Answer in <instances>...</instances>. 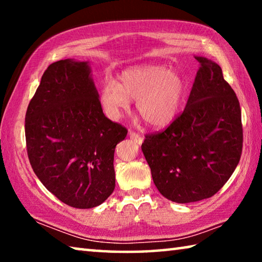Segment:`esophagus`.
I'll return each mask as SVG.
<instances>
[{
	"instance_id": "34e87169",
	"label": "esophagus",
	"mask_w": 262,
	"mask_h": 262,
	"mask_svg": "<svg viewBox=\"0 0 262 262\" xmlns=\"http://www.w3.org/2000/svg\"><path fill=\"white\" fill-rule=\"evenodd\" d=\"M129 137L132 140H134L137 144H142V142H143V137L133 130H129Z\"/></svg>"
}]
</instances>
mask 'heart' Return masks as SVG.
Instances as JSON below:
<instances>
[{
    "label": "heart",
    "mask_w": 262,
    "mask_h": 262,
    "mask_svg": "<svg viewBox=\"0 0 262 262\" xmlns=\"http://www.w3.org/2000/svg\"><path fill=\"white\" fill-rule=\"evenodd\" d=\"M186 91L185 78L176 70H168L165 66H140L122 72L119 83L106 81L99 100L105 113L118 119L129 110V99H136V112L144 121L154 128H162L179 114Z\"/></svg>",
    "instance_id": "1"
}]
</instances>
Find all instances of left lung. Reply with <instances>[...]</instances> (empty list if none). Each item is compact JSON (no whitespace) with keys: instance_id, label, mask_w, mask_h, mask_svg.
<instances>
[{"instance_id":"left-lung-1","label":"left lung","mask_w":262,"mask_h":262,"mask_svg":"<svg viewBox=\"0 0 262 262\" xmlns=\"http://www.w3.org/2000/svg\"><path fill=\"white\" fill-rule=\"evenodd\" d=\"M195 59L200 68L184 112L164 130L145 135L141 147L159 193L178 203L215 195L233 173L243 150L236 94L219 64Z\"/></svg>"}]
</instances>
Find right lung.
Returning a JSON list of instances; mask_svg holds the SVG:
<instances>
[{
  "label": "right lung",
  "instance_id": "right-lung-1",
  "mask_svg": "<svg viewBox=\"0 0 262 262\" xmlns=\"http://www.w3.org/2000/svg\"><path fill=\"white\" fill-rule=\"evenodd\" d=\"M88 62L48 66L25 115L26 150L35 176L66 205L89 209L115 187L114 150L127 128L101 108Z\"/></svg>",
  "mask_w": 262,
  "mask_h": 262
}]
</instances>
